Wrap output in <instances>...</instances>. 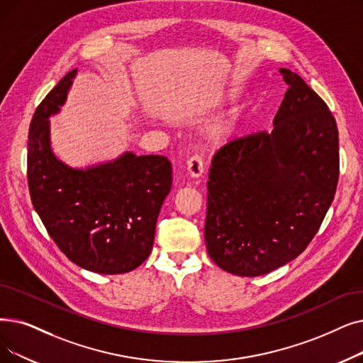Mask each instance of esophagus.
Returning <instances> with one entry per match:
<instances>
[{
  "label": "esophagus",
  "mask_w": 363,
  "mask_h": 363,
  "mask_svg": "<svg viewBox=\"0 0 363 363\" xmlns=\"http://www.w3.org/2000/svg\"><path fill=\"white\" fill-rule=\"evenodd\" d=\"M204 172V164L200 155H193L190 160L186 162V173L190 175V178H200Z\"/></svg>",
  "instance_id": "34e87169"
}]
</instances>
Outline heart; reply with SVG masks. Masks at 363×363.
<instances>
[{"label":"heart","instance_id":"heart-1","mask_svg":"<svg viewBox=\"0 0 363 363\" xmlns=\"http://www.w3.org/2000/svg\"><path fill=\"white\" fill-rule=\"evenodd\" d=\"M227 133V130H220L219 133H218V136H223V135H225Z\"/></svg>","mask_w":363,"mask_h":363}]
</instances>
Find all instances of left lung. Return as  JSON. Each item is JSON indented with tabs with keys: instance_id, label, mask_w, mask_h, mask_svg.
Returning a JSON list of instances; mask_svg holds the SVG:
<instances>
[{
	"instance_id": "1",
	"label": "left lung",
	"mask_w": 363,
	"mask_h": 363,
	"mask_svg": "<svg viewBox=\"0 0 363 363\" xmlns=\"http://www.w3.org/2000/svg\"><path fill=\"white\" fill-rule=\"evenodd\" d=\"M272 132L235 139L212 160L204 240L220 269L245 277L270 273L308 246L334 200L338 129L326 104L298 74Z\"/></svg>"
}]
</instances>
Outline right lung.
Returning <instances> with one entry per match:
<instances>
[{"label": "right lung", "mask_w": 363, "mask_h": 363, "mask_svg": "<svg viewBox=\"0 0 363 363\" xmlns=\"http://www.w3.org/2000/svg\"><path fill=\"white\" fill-rule=\"evenodd\" d=\"M69 71L40 104L28 136V185L34 209L69 261L99 274L135 270L151 254L155 224L172 186L164 155L123 152L114 160L71 167L50 144V117L77 75Z\"/></svg>", "instance_id": "1"}]
</instances>
